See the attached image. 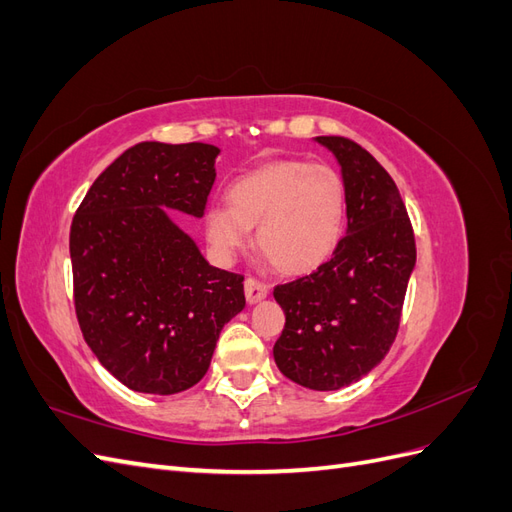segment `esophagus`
<instances>
[{
  "label": "esophagus",
  "mask_w": 512,
  "mask_h": 512,
  "mask_svg": "<svg viewBox=\"0 0 512 512\" xmlns=\"http://www.w3.org/2000/svg\"><path fill=\"white\" fill-rule=\"evenodd\" d=\"M269 294V286L265 282L256 280V277H247L245 280V299L247 303H258Z\"/></svg>",
  "instance_id": "esophagus-1"
}]
</instances>
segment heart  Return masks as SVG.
Here are the masks:
<instances>
[{
    "instance_id": "obj_1",
    "label": "heart",
    "mask_w": 512,
    "mask_h": 512,
    "mask_svg": "<svg viewBox=\"0 0 512 512\" xmlns=\"http://www.w3.org/2000/svg\"><path fill=\"white\" fill-rule=\"evenodd\" d=\"M230 205L205 213L209 243L232 258L250 243L282 273L303 275L327 262L342 241L348 194L342 173L331 164L275 160L230 183Z\"/></svg>"
}]
</instances>
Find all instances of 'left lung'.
<instances>
[{"label": "left lung", "instance_id": "1", "mask_svg": "<svg viewBox=\"0 0 512 512\" xmlns=\"http://www.w3.org/2000/svg\"><path fill=\"white\" fill-rule=\"evenodd\" d=\"M316 141L342 166L348 228L322 267L275 286L286 324L273 356L292 382L337 391L367 376L393 346L416 245L404 200L380 162L344 136Z\"/></svg>", "mask_w": 512, "mask_h": 512}]
</instances>
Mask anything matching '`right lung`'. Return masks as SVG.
Listing matches in <instances>:
<instances>
[{
  "label": "right lung",
  "instance_id": "obj_1",
  "mask_svg": "<svg viewBox=\"0 0 512 512\" xmlns=\"http://www.w3.org/2000/svg\"><path fill=\"white\" fill-rule=\"evenodd\" d=\"M220 149L138 143L85 194L70 228L74 309L87 346L128 389L175 395L207 374L243 275L211 267L173 218H203Z\"/></svg>",
  "mask_w": 512,
  "mask_h": 512
}]
</instances>
